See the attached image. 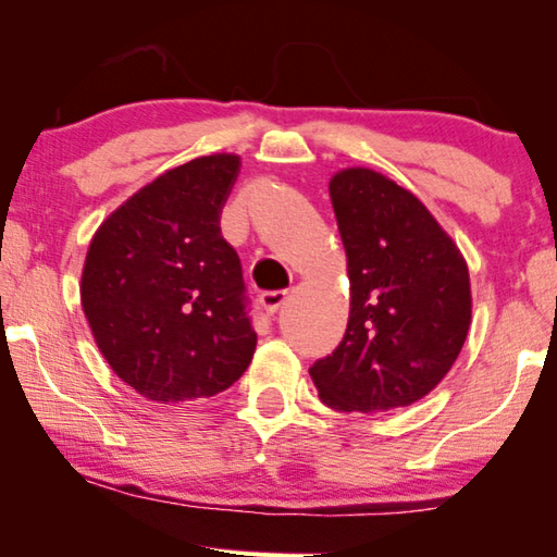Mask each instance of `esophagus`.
<instances>
[{
	"label": "esophagus",
	"instance_id": "1",
	"mask_svg": "<svg viewBox=\"0 0 557 557\" xmlns=\"http://www.w3.org/2000/svg\"><path fill=\"white\" fill-rule=\"evenodd\" d=\"M286 298H288V290H267V294H261L259 300H261L263 311H267L269 315H273L281 306L286 304Z\"/></svg>",
	"mask_w": 557,
	"mask_h": 557
}]
</instances>
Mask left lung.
Listing matches in <instances>:
<instances>
[{
    "mask_svg": "<svg viewBox=\"0 0 557 557\" xmlns=\"http://www.w3.org/2000/svg\"><path fill=\"white\" fill-rule=\"evenodd\" d=\"M348 259L345 338L311 370L338 412L414 405L457 362L471 325V281L459 246L409 189L370 168L327 182Z\"/></svg>",
    "mask_w": 557,
    "mask_h": 557,
    "instance_id": "8db88e82",
    "label": "left lung"
}]
</instances>
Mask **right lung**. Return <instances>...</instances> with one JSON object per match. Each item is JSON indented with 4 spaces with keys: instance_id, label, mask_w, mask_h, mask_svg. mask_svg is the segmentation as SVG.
Here are the masks:
<instances>
[{
    "instance_id": "add662e5",
    "label": "right lung",
    "mask_w": 557,
    "mask_h": 557,
    "mask_svg": "<svg viewBox=\"0 0 557 557\" xmlns=\"http://www.w3.org/2000/svg\"><path fill=\"white\" fill-rule=\"evenodd\" d=\"M234 152L165 170L103 219L88 244L81 306L98 350L145 399L175 405L232 387L257 350L242 261L219 214Z\"/></svg>"
}]
</instances>
